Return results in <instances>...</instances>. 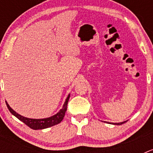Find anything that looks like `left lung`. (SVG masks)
I'll use <instances>...</instances> for the list:
<instances>
[{
    "instance_id": "obj_1",
    "label": "left lung",
    "mask_w": 153,
    "mask_h": 153,
    "mask_svg": "<svg viewBox=\"0 0 153 153\" xmlns=\"http://www.w3.org/2000/svg\"><path fill=\"white\" fill-rule=\"evenodd\" d=\"M126 122V121H124V122H122V123H113L112 124H113V125H122V124L125 123Z\"/></svg>"
}]
</instances>
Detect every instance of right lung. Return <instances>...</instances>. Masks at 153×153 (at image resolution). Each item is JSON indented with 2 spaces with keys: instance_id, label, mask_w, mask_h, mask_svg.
Instances as JSON below:
<instances>
[{
  "instance_id": "right-lung-1",
  "label": "right lung",
  "mask_w": 153,
  "mask_h": 153,
  "mask_svg": "<svg viewBox=\"0 0 153 153\" xmlns=\"http://www.w3.org/2000/svg\"><path fill=\"white\" fill-rule=\"evenodd\" d=\"M70 97V95L69 94V95L67 96V99H66V100H65L64 103H63V107H62L61 109H60V111L58 112L57 113H56V114L53 115V116H52V117H51L44 119H30L24 117H23V116H21V115L18 114L17 113H16V112L9 106V104L7 103V101L6 104L8 109H9V111H10L14 117H16L18 120L22 121L24 123L26 124L27 126H29L30 128H31L32 129L37 130V129H47V128H49V127L53 126L56 125V124L60 123L61 122L65 116V113L67 111V103H68Z\"/></svg>"
}]
</instances>
